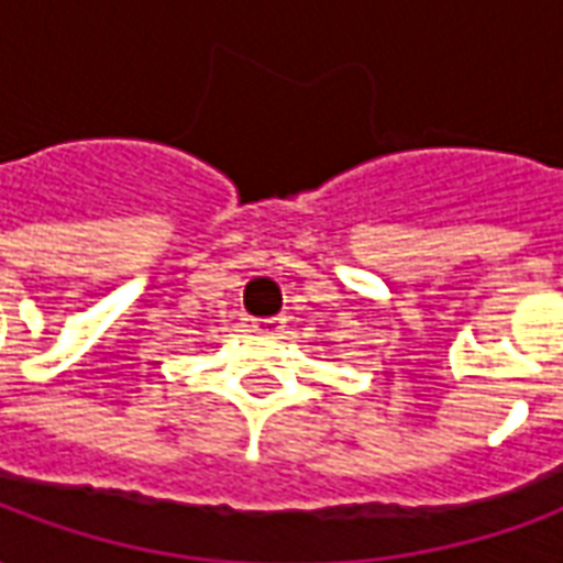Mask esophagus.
<instances>
[{
  "label": "esophagus",
  "mask_w": 563,
  "mask_h": 563,
  "mask_svg": "<svg viewBox=\"0 0 563 563\" xmlns=\"http://www.w3.org/2000/svg\"><path fill=\"white\" fill-rule=\"evenodd\" d=\"M283 322H286V319H280V317L256 319V322H253V331H258V334H280Z\"/></svg>",
  "instance_id": "34e87169"
}]
</instances>
